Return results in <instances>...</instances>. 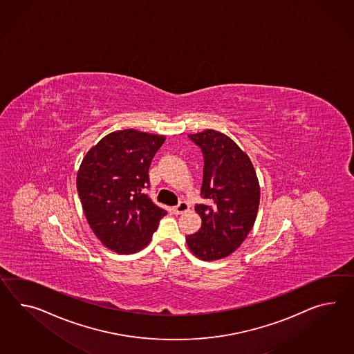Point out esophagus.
I'll return each instance as SVG.
<instances>
[{
    "label": "esophagus",
    "instance_id": "1",
    "mask_svg": "<svg viewBox=\"0 0 354 354\" xmlns=\"http://www.w3.org/2000/svg\"><path fill=\"white\" fill-rule=\"evenodd\" d=\"M173 209L176 215H180V214H184V212H187V211L189 209V205H188L187 202H180V203H179L178 206H175Z\"/></svg>",
    "mask_w": 354,
    "mask_h": 354
}]
</instances>
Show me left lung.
Wrapping results in <instances>:
<instances>
[{"label": "left lung", "mask_w": 354, "mask_h": 354, "mask_svg": "<svg viewBox=\"0 0 354 354\" xmlns=\"http://www.w3.org/2000/svg\"><path fill=\"white\" fill-rule=\"evenodd\" d=\"M188 137L203 152L201 196L208 203L196 206L202 226L185 236L187 245L202 261L225 259L241 247L254 225L259 178L250 156L224 133L206 129Z\"/></svg>", "instance_id": "8db88e82"}]
</instances>
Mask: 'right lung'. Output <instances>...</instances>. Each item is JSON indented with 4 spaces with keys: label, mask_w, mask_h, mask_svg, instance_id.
I'll list each match as a JSON object with an SVG mask.
<instances>
[{
    "label": "right lung",
    "mask_w": 354,
    "mask_h": 354,
    "mask_svg": "<svg viewBox=\"0 0 354 354\" xmlns=\"http://www.w3.org/2000/svg\"><path fill=\"white\" fill-rule=\"evenodd\" d=\"M165 136L116 130L92 147L79 166L77 189L86 221L104 247L120 254L143 250L167 212L147 194L151 161Z\"/></svg>",
    "instance_id": "add662e5"
}]
</instances>
